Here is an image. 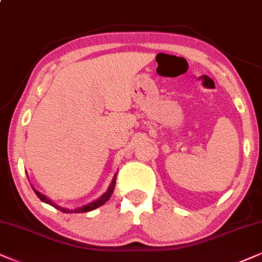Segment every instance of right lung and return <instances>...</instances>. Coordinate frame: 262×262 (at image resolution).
<instances>
[{
  "label": "right lung",
  "mask_w": 262,
  "mask_h": 262,
  "mask_svg": "<svg viewBox=\"0 0 262 262\" xmlns=\"http://www.w3.org/2000/svg\"><path fill=\"white\" fill-rule=\"evenodd\" d=\"M116 177H117V174H115V177H114V179H112V181H111L110 186H108V188L106 190V192H105V193L102 194L101 197H99L98 200L93 201L92 203H88L87 205H83V207L76 208V209H68V208H62V207H60V205H58V204L53 203V202H52L51 200H49V198L46 197L45 194H42L41 192L36 191L35 188H34V191H35V193L37 194V197H38L39 200H41L42 202H45V203H47V204H49V205H52V207L57 208V209H59L60 211H62V213H85V211H91V210L97 209V208L101 207L102 204H105L108 200H110L111 194L114 193V190H115Z\"/></svg>",
  "instance_id": "add662e5"
}]
</instances>
